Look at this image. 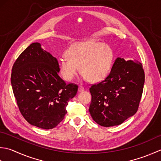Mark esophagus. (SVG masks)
I'll use <instances>...</instances> for the list:
<instances>
[{
  "mask_svg": "<svg viewBox=\"0 0 161 161\" xmlns=\"http://www.w3.org/2000/svg\"><path fill=\"white\" fill-rule=\"evenodd\" d=\"M84 90V87H82V86H79L78 87V92H82Z\"/></svg>",
  "mask_w": 161,
  "mask_h": 161,
  "instance_id": "34e87169",
  "label": "esophagus"
}]
</instances>
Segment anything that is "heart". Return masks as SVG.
Segmentation results:
<instances>
[{
  "label": "heart",
  "mask_w": 161,
  "mask_h": 161,
  "mask_svg": "<svg viewBox=\"0 0 161 161\" xmlns=\"http://www.w3.org/2000/svg\"><path fill=\"white\" fill-rule=\"evenodd\" d=\"M67 56L58 60V67L64 79L70 81L79 72L83 79L97 83L109 73L113 62V51L109 46L93 40L74 44L67 51Z\"/></svg>",
  "instance_id": "obj_1"
}]
</instances>
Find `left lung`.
I'll return each instance as SVG.
<instances>
[{"mask_svg":"<svg viewBox=\"0 0 161 161\" xmlns=\"http://www.w3.org/2000/svg\"><path fill=\"white\" fill-rule=\"evenodd\" d=\"M145 83V72L138 61L117 58L104 80L90 88L89 111L94 122L110 127L122 124L137 112Z\"/></svg>","mask_w":161,"mask_h":161,"instance_id":"1","label":"left lung"}]
</instances>
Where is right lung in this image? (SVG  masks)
Listing matches in <instances>:
<instances>
[{
    "label": "right lung",
    "instance_id": "add662e5",
    "mask_svg": "<svg viewBox=\"0 0 161 161\" xmlns=\"http://www.w3.org/2000/svg\"><path fill=\"white\" fill-rule=\"evenodd\" d=\"M56 58L31 44L13 65L11 84L21 113L28 123L51 129L64 119L69 101L77 93L78 86L68 84L58 76Z\"/></svg>",
    "mask_w": 161,
    "mask_h": 161
}]
</instances>
